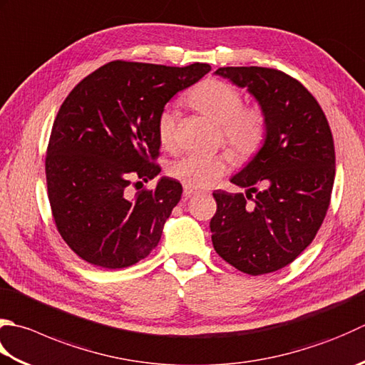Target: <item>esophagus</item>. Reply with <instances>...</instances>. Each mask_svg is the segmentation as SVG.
<instances>
[{"mask_svg": "<svg viewBox=\"0 0 365 365\" xmlns=\"http://www.w3.org/2000/svg\"><path fill=\"white\" fill-rule=\"evenodd\" d=\"M195 192H197L195 188L187 187V185H185V187H183V196H185V197H190V196L195 195Z\"/></svg>", "mask_w": 365, "mask_h": 365, "instance_id": "obj_1", "label": "esophagus"}]
</instances>
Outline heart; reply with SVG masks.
Segmentation results:
<instances>
[{"instance_id":"heart-1","label":"heart","mask_w":365,"mask_h":365,"mask_svg":"<svg viewBox=\"0 0 365 365\" xmlns=\"http://www.w3.org/2000/svg\"><path fill=\"white\" fill-rule=\"evenodd\" d=\"M185 101L202 115L220 123L221 135L237 158L253 156L266 140L267 117L258 106H244L239 88L220 78H205L192 87ZM156 135L164 150L177 147V118L170 109H164L156 118ZM230 155L190 152L169 166V175L191 188L209 187L225 174Z\"/></svg>"}]
</instances>
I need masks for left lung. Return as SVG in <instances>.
Segmentation results:
<instances>
[{
    "label": "left lung",
    "instance_id": "left-lung-1",
    "mask_svg": "<svg viewBox=\"0 0 365 365\" xmlns=\"http://www.w3.org/2000/svg\"><path fill=\"white\" fill-rule=\"evenodd\" d=\"M215 74L252 93L267 117V134L255 158L231 178L248 188L247 196L213 192V248L244 274L275 272L312 244L329 209L335 177L331 128L312 93L283 71L227 66Z\"/></svg>",
    "mask_w": 365,
    "mask_h": 365
}]
</instances>
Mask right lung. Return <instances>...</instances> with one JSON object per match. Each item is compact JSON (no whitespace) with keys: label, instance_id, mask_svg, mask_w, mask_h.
<instances>
[{"label":"right lung","instance_id":"1","mask_svg":"<svg viewBox=\"0 0 365 365\" xmlns=\"http://www.w3.org/2000/svg\"><path fill=\"white\" fill-rule=\"evenodd\" d=\"M210 71L110 61L64 99L46 155L48 202L56 230L93 266L130 267L158 245L180 201L182 185L163 177L153 190L130 191L161 173L156 118L175 93Z\"/></svg>","mask_w":365,"mask_h":365}]
</instances>
